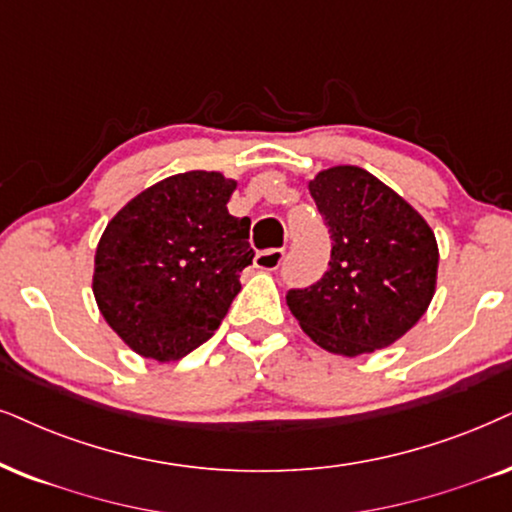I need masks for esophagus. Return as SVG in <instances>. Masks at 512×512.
<instances>
[{
  "instance_id": "1",
  "label": "esophagus",
  "mask_w": 512,
  "mask_h": 512,
  "mask_svg": "<svg viewBox=\"0 0 512 512\" xmlns=\"http://www.w3.org/2000/svg\"><path fill=\"white\" fill-rule=\"evenodd\" d=\"M283 257H286V250L283 248H271V250H262L255 255V267L262 271H274L281 267Z\"/></svg>"
}]
</instances>
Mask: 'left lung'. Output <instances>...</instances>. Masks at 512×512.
Here are the masks:
<instances>
[{"mask_svg": "<svg viewBox=\"0 0 512 512\" xmlns=\"http://www.w3.org/2000/svg\"><path fill=\"white\" fill-rule=\"evenodd\" d=\"M309 193L333 250L321 281L288 290L290 312L326 352L359 357L390 347L416 326L435 295V234L418 210L361 167L321 170Z\"/></svg>", "mask_w": 512, "mask_h": 512, "instance_id": "left-lung-1", "label": "left lung"}]
</instances>
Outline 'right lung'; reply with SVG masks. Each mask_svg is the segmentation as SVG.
<instances>
[{"mask_svg": "<svg viewBox=\"0 0 512 512\" xmlns=\"http://www.w3.org/2000/svg\"><path fill=\"white\" fill-rule=\"evenodd\" d=\"M236 181L193 170L148 186L108 222L92 290L108 326L146 359L177 361L212 338L252 264Z\"/></svg>", "mask_w": 512, "mask_h": 512, "instance_id": "obj_1", "label": "right lung"}]
</instances>
